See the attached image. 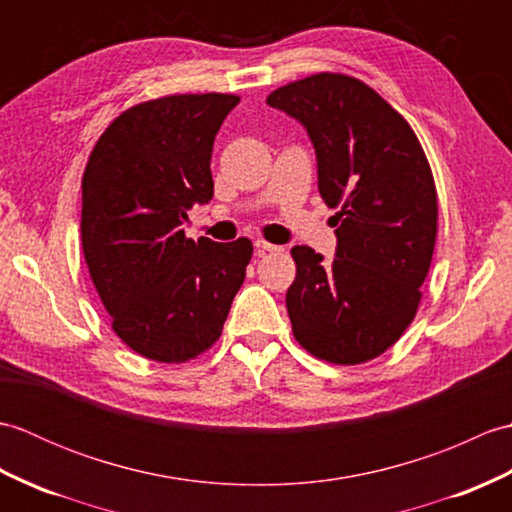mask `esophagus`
<instances>
[{
    "label": "esophagus",
    "instance_id": "obj_1",
    "mask_svg": "<svg viewBox=\"0 0 512 512\" xmlns=\"http://www.w3.org/2000/svg\"><path fill=\"white\" fill-rule=\"evenodd\" d=\"M255 248L259 250V253H281V250H284V246L270 244V242H266V239H257Z\"/></svg>",
    "mask_w": 512,
    "mask_h": 512
}]
</instances>
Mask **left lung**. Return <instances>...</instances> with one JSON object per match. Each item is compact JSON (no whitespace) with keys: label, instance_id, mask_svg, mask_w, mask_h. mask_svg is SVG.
<instances>
[{"label":"left lung","instance_id":"left-lung-1","mask_svg":"<svg viewBox=\"0 0 512 512\" xmlns=\"http://www.w3.org/2000/svg\"><path fill=\"white\" fill-rule=\"evenodd\" d=\"M270 107L308 129L319 193L334 215L336 257L290 250L292 334L334 365L380 356L420 306L438 235V193L411 125L354 76L319 72L268 94Z\"/></svg>","mask_w":512,"mask_h":512}]
</instances>
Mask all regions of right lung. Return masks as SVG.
<instances>
[{"instance_id": "add662e5", "label": "right lung", "mask_w": 512, "mask_h": 512, "mask_svg": "<svg viewBox=\"0 0 512 512\" xmlns=\"http://www.w3.org/2000/svg\"><path fill=\"white\" fill-rule=\"evenodd\" d=\"M235 94L138 103L96 140L81 180L85 264L112 330L158 363H187L220 339L253 242H193L182 224L213 198V140Z\"/></svg>"}]
</instances>
